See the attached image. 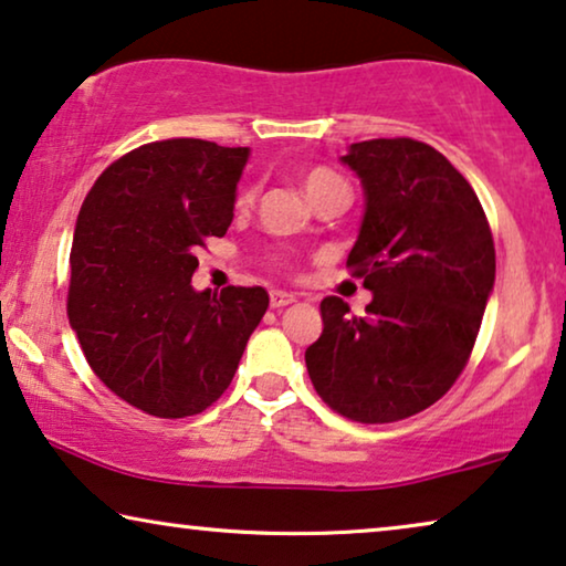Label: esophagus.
I'll use <instances>...</instances> for the list:
<instances>
[{
	"instance_id": "obj_1",
	"label": "esophagus",
	"mask_w": 566,
	"mask_h": 566,
	"mask_svg": "<svg viewBox=\"0 0 566 566\" xmlns=\"http://www.w3.org/2000/svg\"><path fill=\"white\" fill-rule=\"evenodd\" d=\"M293 301H296V296H293V293H285V291H270V306H273V308H283V306L293 304Z\"/></svg>"
}]
</instances>
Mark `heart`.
Instances as JSON below:
<instances>
[{
    "label": "heart",
    "instance_id": "b5f03b06",
    "mask_svg": "<svg viewBox=\"0 0 566 566\" xmlns=\"http://www.w3.org/2000/svg\"><path fill=\"white\" fill-rule=\"evenodd\" d=\"M332 185H345V182H343V177L335 175V172H332V169H327V167H312V169H308V172L304 175V190L308 192V198H314L316 192L332 188ZM250 198H252V190L244 188L242 192H239V206L250 203Z\"/></svg>",
    "mask_w": 566,
    "mask_h": 566
}]
</instances>
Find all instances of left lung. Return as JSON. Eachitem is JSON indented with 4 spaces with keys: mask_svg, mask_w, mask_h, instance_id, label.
Segmentation results:
<instances>
[{
    "mask_svg": "<svg viewBox=\"0 0 566 566\" xmlns=\"http://www.w3.org/2000/svg\"><path fill=\"white\" fill-rule=\"evenodd\" d=\"M343 165L366 196L347 268L374 298L363 316L322 301L306 368L347 420L397 422L436 405L467 366L494 289L492 231L467 177L428 144H350Z\"/></svg>",
    "mask_w": 566,
    "mask_h": 566,
    "instance_id": "obj_1",
    "label": "left lung"
}]
</instances>
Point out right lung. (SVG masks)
<instances>
[{
  "mask_svg": "<svg viewBox=\"0 0 566 566\" xmlns=\"http://www.w3.org/2000/svg\"><path fill=\"white\" fill-rule=\"evenodd\" d=\"M247 146L144 144L113 161L76 216L69 324L95 376L146 415L177 420L229 389L268 291H196V250L227 234Z\"/></svg>",
  "mask_w": 566,
  "mask_h": 566,
  "instance_id": "obj_1",
  "label": "right lung"
}]
</instances>
